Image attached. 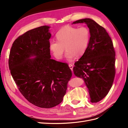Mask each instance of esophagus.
I'll list each match as a JSON object with an SVG mask.
<instances>
[{
    "label": "esophagus",
    "instance_id": "obj_1",
    "mask_svg": "<svg viewBox=\"0 0 128 128\" xmlns=\"http://www.w3.org/2000/svg\"><path fill=\"white\" fill-rule=\"evenodd\" d=\"M69 68H70L71 70H72V69H73V67H74V66H73V65L72 64H69Z\"/></svg>",
    "mask_w": 128,
    "mask_h": 128
}]
</instances>
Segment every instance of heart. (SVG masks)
I'll use <instances>...</instances> for the list:
<instances>
[{
    "instance_id": "obj_1",
    "label": "heart",
    "mask_w": 128,
    "mask_h": 128,
    "mask_svg": "<svg viewBox=\"0 0 128 128\" xmlns=\"http://www.w3.org/2000/svg\"><path fill=\"white\" fill-rule=\"evenodd\" d=\"M90 31L87 26L80 28L71 26H65L56 34L58 40H52L50 43L49 48L53 56L57 59L62 58L66 50V59L70 61L75 56H83L88 48L90 40Z\"/></svg>"
}]
</instances>
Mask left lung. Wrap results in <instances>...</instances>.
Instances as JSON below:
<instances>
[{
    "instance_id": "8db88e82",
    "label": "left lung",
    "mask_w": 128,
    "mask_h": 128,
    "mask_svg": "<svg viewBox=\"0 0 128 128\" xmlns=\"http://www.w3.org/2000/svg\"><path fill=\"white\" fill-rule=\"evenodd\" d=\"M85 23L90 31V40L86 52L75 63L74 74L82 78L88 88L91 102L105 97L115 75V52L109 34L102 26L86 18L72 24Z\"/></svg>"
}]
</instances>
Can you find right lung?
Instances as JSON below:
<instances>
[{
	"label": "right lung",
	"mask_w": 128,
	"mask_h": 128,
	"mask_svg": "<svg viewBox=\"0 0 128 128\" xmlns=\"http://www.w3.org/2000/svg\"><path fill=\"white\" fill-rule=\"evenodd\" d=\"M50 26L28 31L15 40L9 56L11 75L29 102L50 108L62 102L72 72L67 64L51 59Z\"/></svg>",
	"instance_id": "add662e5"
}]
</instances>
